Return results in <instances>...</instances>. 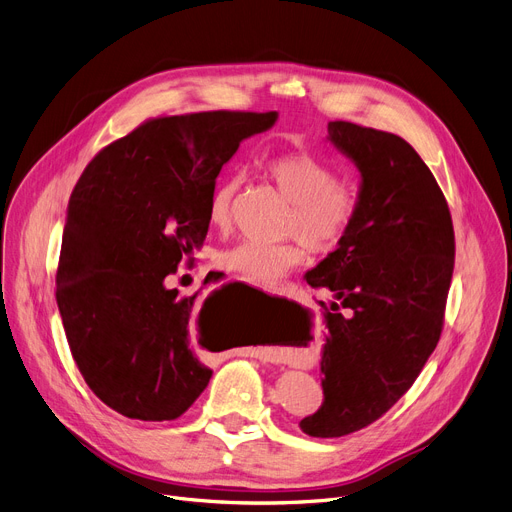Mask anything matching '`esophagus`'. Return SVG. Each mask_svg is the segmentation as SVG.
<instances>
[{
    "label": "esophagus",
    "mask_w": 512,
    "mask_h": 512,
    "mask_svg": "<svg viewBox=\"0 0 512 512\" xmlns=\"http://www.w3.org/2000/svg\"><path fill=\"white\" fill-rule=\"evenodd\" d=\"M268 291L275 293V295H285V297H295V295H297V287L291 285V283L275 285V287H270ZM246 355H250V357H260V359H262V355H258V351H256V353H254V351H246Z\"/></svg>",
    "instance_id": "obj_1"
}]
</instances>
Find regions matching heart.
<instances>
[{
  "mask_svg": "<svg viewBox=\"0 0 512 512\" xmlns=\"http://www.w3.org/2000/svg\"><path fill=\"white\" fill-rule=\"evenodd\" d=\"M268 173L277 188L293 202L287 231L302 235L308 246L318 252L333 250L349 231L359 196L353 184L335 179V171L308 153L281 155L268 163ZM239 188V179L221 182L208 200V219L217 229L231 223V204ZM304 258V244L299 237L281 244L237 242L217 256V264L227 273L248 281L270 283L285 275Z\"/></svg>",
  "mask_w": 512,
  "mask_h": 512,
  "instance_id": "b5f03b06",
  "label": "heart"
}]
</instances>
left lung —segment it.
I'll return each instance as SVG.
<instances>
[{"instance_id": "8db88e82", "label": "left lung", "mask_w": 512, "mask_h": 512, "mask_svg": "<svg viewBox=\"0 0 512 512\" xmlns=\"http://www.w3.org/2000/svg\"><path fill=\"white\" fill-rule=\"evenodd\" d=\"M359 171L357 215L316 268L312 287L337 302L324 308L322 405L299 428L339 438L393 407L438 345L455 266L448 204L428 165L401 136L330 122L328 136ZM350 310L347 317L338 312Z\"/></svg>"}]
</instances>
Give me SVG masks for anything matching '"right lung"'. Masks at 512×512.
Listing matches in <instances>:
<instances>
[{
    "mask_svg": "<svg viewBox=\"0 0 512 512\" xmlns=\"http://www.w3.org/2000/svg\"><path fill=\"white\" fill-rule=\"evenodd\" d=\"M279 113L159 117L90 161L68 204L57 308L74 362L113 411L165 422L188 411L213 370L192 345L206 304L165 285L202 248L217 175ZM206 283V281H204Z\"/></svg>",
    "mask_w": 512,
    "mask_h": 512,
    "instance_id": "add662e5",
    "label": "right lung"
}]
</instances>
